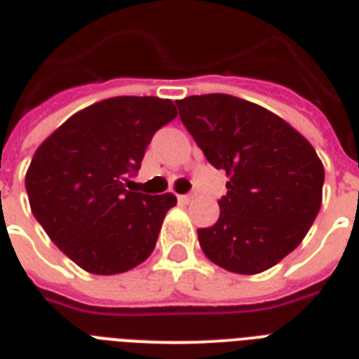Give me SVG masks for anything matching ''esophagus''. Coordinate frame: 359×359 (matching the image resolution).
I'll return each instance as SVG.
<instances>
[{
    "instance_id": "obj_1",
    "label": "esophagus",
    "mask_w": 359,
    "mask_h": 359,
    "mask_svg": "<svg viewBox=\"0 0 359 359\" xmlns=\"http://www.w3.org/2000/svg\"><path fill=\"white\" fill-rule=\"evenodd\" d=\"M179 201L191 203V201H194V194H184V196H179Z\"/></svg>"
}]
</instances>
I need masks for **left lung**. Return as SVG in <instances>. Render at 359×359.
I'll return each instance as SVG.
<instances>
[{"instance_id":"left-lung-1","label":"left lung","mask_w":359,"mask_h":359,"mask_svg":"<svg viewBox=\"0 0 359 359\" xmlns=\"http://www.w3.org/2000/svg\"><path fill=\"white\" fill-rule=\"evenodd\" d=\"M210 165L229 175L219 218L197 229L205 255L235 273L264 272L300 244L323 203L324 168L311 143L272 111L212 93L177 102Z\"/></svg>"}]
</instances>
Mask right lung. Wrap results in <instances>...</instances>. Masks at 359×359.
<instances>
[{"instance_id": "add662e5", "label": "right lung", "mask_w": 359, "mask_h": 359, "mask_svg": "<svg viewBox=\"0 0 359 359\" xmlns=\"http://www.w3.org/2000/svg\"><path fill=\"white\" fill-rule=\"evenodd\" d=\"M175 117L171 100L108 98L72 115L36 149L25 175L33 216L87 272H126L154 250L177 199L126 186L152 135Z\"/></svg>"}]
</instances>
